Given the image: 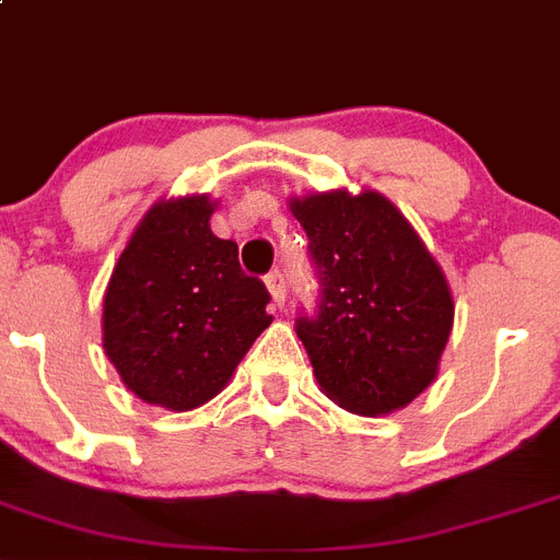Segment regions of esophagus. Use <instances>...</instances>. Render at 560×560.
Instances as JSON below:
<instances>
[{
  "label": "esophagus",
  "mask_w": 560,
  "mask_h": 560,
  "mask_svg": "<svg viewBox=\"0 0 560 560\" xmlns=\"http://www.w3.org/2000/svg\"><path fill=\"white\" fill-rule=\"evenodd\" d=\"M265 284H267V290H270V295H273L276 304H279V307H281V304H284V295H287V284H284V279H281L279 270L267 276Z\"/></svg>",
  "instance_id": "34e87169"
}]
</instances>
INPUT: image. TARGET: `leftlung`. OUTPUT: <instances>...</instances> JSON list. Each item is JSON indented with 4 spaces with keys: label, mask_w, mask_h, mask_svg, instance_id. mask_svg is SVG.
I'll list each match as a JSON object with an SVG mask.
<instances>
[{
    "label": "left lung",
    "mask_w": 560,
    "mask_h": 560,
    "mask_svg": "<svg viewBox=\"0 0 560 560\" xmlns=\"http://www.w3.org/2000/svg\"><path fill=\"white\" fill-rule=\"evenodd\" d=\"M320 276L315 318H299L320 392L363 417L400 411L440 372L454 329L442 267L400 208L374 188L290 197Z\"/></svg>",
    "instance_id": "left-lung-1"
}]
</instances>
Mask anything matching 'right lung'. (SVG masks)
<instances>
[{
	"label": "right lung",
	"mask_w": 560,
	"mask_h": 560,
	"mask_svg": "<svg viewBox=\"0 0 560 560\" xmlns=\"http://www.w3.org/2000/svg\"><path fill=\"white\" fill-rule=\"evenodd\" d=\"M208 194L158 199L126 242L104 293V352L149 406L191 411L231 383L273 315L242 273L240 247L211 231Z\"/></svg>",
	"instance_id": "obj_1"
}]
</instances>
